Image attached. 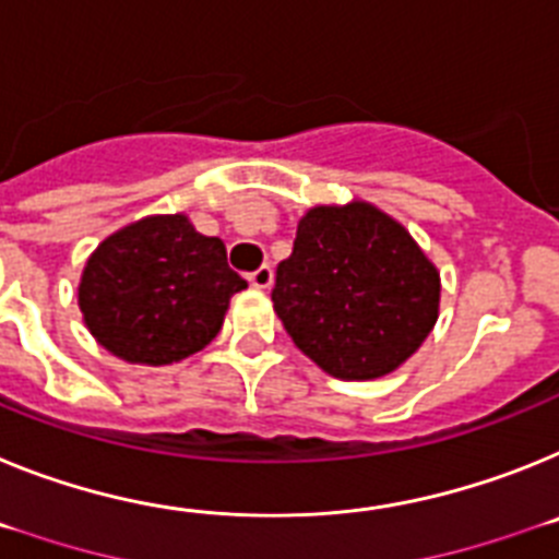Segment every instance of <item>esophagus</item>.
Here are the masks:
<instances>
[{
	"label": "esophagus",
	"mask_w": 559,
	"mask_h": 559,
	"mask_svg": "<svg viewBox=\"0 0 559 559\" xmlns=\"http://www.w3.org/2000/svg\"><path fill=\"white\" fill-rule=\"evenodd\" d=\"M250 284L255 286V289H270V286H273V266L261 264L255 273H250Z\"/></svg>",
	"instance_id": "obj_1"
}]
</instances>
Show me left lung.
<instances>
[{"label": "left lung", "instance_id": "1", "mask_svg": "<svg viewBox=\"0 0 559 559\" xmlns=\"http://www.w3.org/2000/svg\"><path fill=\"white\" fill-rule=\"evenodd\" d=\"M439 273L411 233L368 202L318 205L278 264L273 307L295 346L337 380H377L425 343Z\"/></svg>", "mask_w": 559, "mask_h": 559}]
</instances>
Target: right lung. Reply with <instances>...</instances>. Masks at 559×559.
Returning a JSON list of instances; mask_svg holds the SVG:
<instances>
[{"mask_svg":"<svg viewBox=\"0 0 559 559\" xmlns=\"http://www.w3.org/2000/svg\"><path fill=\"white\" fill-rule=\"evenodd\" d=\"M247 281L227 266L225 241L188 216H145L92 252L78 286L84 323L126 362L168 366L202 352Z\"/></svg>","mask_w":559,"mask_h":559,"instance_id":"right-lung-1","label":"right lung"}]
</instances>
